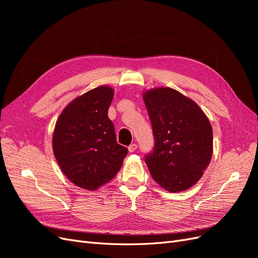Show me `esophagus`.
Returning <instances> with one entry per match:
<instances>
[{"label":"esophagus","mask_w":258,"mask_h":258,"mask_svg":"<svg viewBox=\"0 0 258 258\" xmlns=\"http://www.w3.org/2000/svg\"><path fill=\"white\" fill-rule=\"evenodd\" d=\"M137 148H138V145H137L136 143H134V144H131V145L128 147V150H129L130 153H134V152L137 151Z\"/></svg>","instance_id":"1"}]
</instances>
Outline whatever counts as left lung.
Here are the masks:
<instances>
[{"label":"left lung","instance_id":"left-lung-1","mask_svg":"<svg viewBox=\"0 0 258 258\" xmlns=\"http://www.w3.org/2000/svg\"><path fill=\"white\" fill-rule=\"evenodd\" d=\"M150 116L154 148L145 155L153 178L163 188L183 191L196 184L210 163L213 131L196 102L172 88L143 95Z\"/></svg>","mask_w":258,"mask_h":258}]
</instances>
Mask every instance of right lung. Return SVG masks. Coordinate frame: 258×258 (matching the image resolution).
<instances>
[{
  "label": "right lung",
  "mask_w": 258,
  "mask_h": 258,
  "mask_svg": "<svg viewBox=\"0 0 258 258\" xmlns=\"http://www.w3.org/2000/svg\"><path fill=\"white\" fill-rule=\"evenodd\" d=\"M113 96L107 86L84 93L62 111L53 130L52 150L62 172L88 190L113 179L128 154L107 116Z\"/></svg>",
  "instance_id": "right-lung-1"
}]
</instances>
